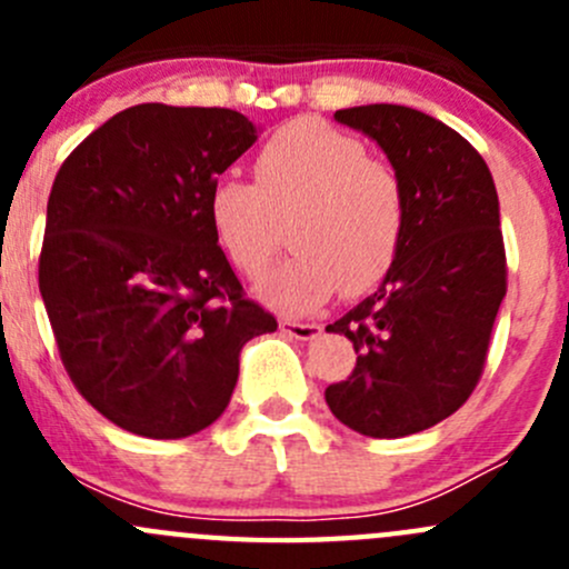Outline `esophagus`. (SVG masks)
<instances>
[{"instance_id":"obj_1","label":"esophagus","mask_w":569,"mask_h":569,"mask_svg":"<svg viewBox=\"0 0 569 569\" xmlns=\"http://www.w3.org/2000/svg\"><path fill=\"white\" fill-rule=\"evenodd\" d=\"M280 330H283L286 336H291V338H300V341H311V338L319 336L321 327L313 325V321L283 319V321H280Z\"/></svg>"}]
</instances>
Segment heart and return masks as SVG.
I'll use <instances>...</instances> for the list:
<instances>
[{
  "label": "heart",
  "mask_w": 569,
  "mask_h": 569,
  "mask_svg": "<svg viewBox=\"0 0 569 569\" xmlns=\"http://www.w3.org/2000/svg\"><path fill=\"white\" fill-rule=\"evenodd\" d=\"M211 233L228 261L258 280L283 248L291 222L297 256L263 286V300L306 313L375 289L399 256L407 194L391 162L360 137L313 118L280 126L256 157V181L220 176L206 198Z\"/></svg>",
  "instance_id": "1"
}]
</instances>
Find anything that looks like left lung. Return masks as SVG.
I'll return each instance as SVG.
<instances>
[{
    "mask_svg": "<svg viewBox=\"0 0 569 569\" xmlns=\"http://www.w3.org/2000/svg\"><path fill=\"white\" fill-rule=\"evenodd\" d=\"M380 142L407 194V231L386 283L327 325L358 352L327 386L332 416L369 438H405L457 412L476 391L507 295L498 192L473 146L410 107L338 109Z\"/></svg>",
    "mask_w": 569,
    "mask_h": 569,
    "instance_id": "8db88e82",
    "label": "left lung"
}]
</instances>
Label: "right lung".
Segmentation results:
<instances>
[{"mask_svg": "<svg viewBox=\"0 0 569 569\" xmlns=\"http://www.w3.org/2000/svg\"><path fill=\"white\" fill-rule=\"evenodd\" d=\"M252 142L233 109L137 104L57 170L40 297L73 388L126 432L178 440L214 423L244 343L278 330L206 214L209 187Z\"/></svg>", "mask_w": 569, "mask_h": 569, "instance_id": "right-lung-1", "label": "right lung"}]
</instances>
